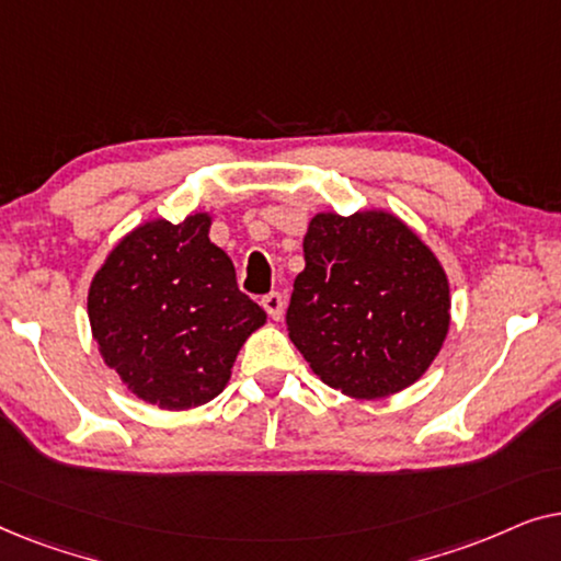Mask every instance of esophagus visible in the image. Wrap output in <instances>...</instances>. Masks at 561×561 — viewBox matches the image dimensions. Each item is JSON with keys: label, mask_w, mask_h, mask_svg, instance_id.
Returning a JSON list of instances; mask_svg holds the SVG:
<instances>
[{"label": "esophagus", "mask_w": 561, "mask_h": 561, "mask_svg": "<svg viewBox=\"0 0 561 561\" xmlns=\"http://www.w3.org/2000/svg\"><path fill=\"white\" fill-rule=\"evenodd\" d=\"M263 309L267 311V317L280 321L283 319V309H286V301H283V296L278 290H273V294H267L263 298Z\"/></svg>", "instance_id": "obj_1"}]
</instances>
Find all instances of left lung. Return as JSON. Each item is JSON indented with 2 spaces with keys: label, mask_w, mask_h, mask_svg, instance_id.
<instances>
[{
  "label": "left lung",
  "mask_w": 561,
  "mask_h": 561,
  "mask_svg": "<svg viewBox=\"0 0 561 561\" xmlns=\"http://www.w3.org/2000/svg\"><path fill=\"white\" fill-rule=\"evenodd\" d=\"M286 313L288 336L329 388L359 401L401 393L449 332V278L388 209L313 214Z\"/></svg>",
  "instance_id": "8db88e82"
}]
</instances>
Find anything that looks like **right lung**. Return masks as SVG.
I'll return each mask as SVG.
<instances>
[{"label": "right lung", "instance_id": "right-lung-1", "mask_svg": "<svg viewBox=\"0 0 561 561\" xmlns=\"http://www.w3.org/2000/svg\"><path fill=\"white\" fill-rule=\"evenodd\" d=\"M214 217L150 219L110 250L89 286V324L104 365L129 393L163 411L209 403L227 388L242 344L265 324L237 288Z\"/></svg>", "mask_w": 561, "mask_h": 561}]
</instances>
